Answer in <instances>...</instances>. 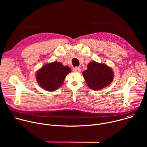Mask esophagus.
<instances>
[{
	"mask_svg": "<svg viewBox=\"0 0 147 147\" xmlns=\"http://www.w3.org/2000/svg\"><path fill=\"white\" fill-rule=\"evenodd\" d=\"M73 71L74 72L78 73V72H80V71H81V69H80V68L79 67H74V68L73 69Z\"/></svg>",
	"mask_w": 147,
	"mask_h": 147,
	"instance_id": "obj_1",
	"label": "esophagus"
}]
</instances>
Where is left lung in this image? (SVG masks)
I'll list each match as a JSON object with an SVG mask.
<instances>
[{
	"instance_id": "left-lung-1",
	"label": "left lung",
	"mask_w": 147,
	"mask_h": 147,
	"mask_svg": "<svg viewBox=\"0 0 147 147\" xmlns=\"http://www.w3.org/2000/svg\"><path fill=\"white\" fill-rule=\"evenodd\" d=\"M87 70L82 75L88 86L94 90H100L109 86L112 82L113 72L105 64L92 61L87 66Z\"/></svg>"
}]
</instances>
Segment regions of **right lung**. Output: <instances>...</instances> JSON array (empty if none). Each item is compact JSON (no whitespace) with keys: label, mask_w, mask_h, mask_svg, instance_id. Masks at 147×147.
I'll use <instances>...</instances> for the list:
<instances>
[{"label":"right lung","mask_w":147,"mask_h":147,"mask_svg":"<svg viewBox=\"0 0 147 147\" xmlns=\"http://www.w3.org/2000/svg\"><path fill=\"white\" fill-rule=\"evenodd\" d=\"M71 71L69 67L54 61L42 67L38 71L36 78L38 84L44 90L53 91L63 84L66 76Z\"/></svg>","instance_id":"add662e5"}]
</instances>
